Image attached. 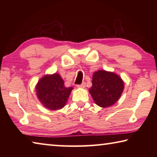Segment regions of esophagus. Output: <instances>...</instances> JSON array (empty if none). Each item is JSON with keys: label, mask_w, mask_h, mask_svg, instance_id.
I'll list each match as a JSON object with an SVG mask.
<instances>
[{"label": "esophagus", "mask_w": 157, "mask_h": 157, "mask_svg": "<svg viewBox=\"0 0 157 157\" xmlns=\"http://www.w3.org/2000/svg\"><path fill=\"white\" fill-rule=\"evenodd\" d=\"M77 86L78 87V88H84L85 86H86V82H82L81 84H78L77 85Z\"/></svg>", "instance_id": "esophagus-1"}]
</instances>
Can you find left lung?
<instances>
[{"instance_id": "obj_1", "label": "left lung", "mask_w": 157, "mask_h": 157, "mask_svg": "<svg viewBox=\"0 0 157 157\" xmlns=\"http://www.w3.org/2000/svg\"><path fill=\"white\" fill-rule=\"evenodd\" d=\"M123 89V81L118 75L105 71H98L93 75L89 93L97 105L108 107L118 101Z\"/></svg>"}]
</instances>
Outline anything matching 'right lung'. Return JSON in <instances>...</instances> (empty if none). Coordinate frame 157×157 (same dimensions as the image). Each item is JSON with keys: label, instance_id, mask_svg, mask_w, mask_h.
Returning <instances> with one entry per match:
<instances>
[{"label": "right lung", "instance_id": "add662e5", "mask_svg": "<svg viewBox=\"0 0 157 157\" xmlns=\"http://www.w3.org/2000/svg\"><path fill=\"white\" fill-rule=\"evenodd\" d=\"M73 87H65L59 74L46 75L36 86V95L41 104L50 110H58L64 107Z\"/></svg>", "mask_w": 157, "mask_h": 157}]
</instances>
